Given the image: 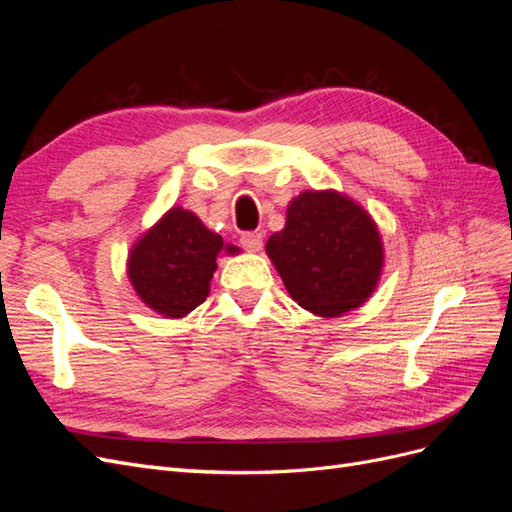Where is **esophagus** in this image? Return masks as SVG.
Wrapping results in <instances>:
<instances>
[{"instance_id":"1","label":"esophagus","mask_w":512,"mask_h":512,"mask_svg":"<svg viewBox=\"0 0 512 512\" xmlns=\"http://www.w3.org/2000/svg\"><path fill=\"white\" fill-rule=\"evenodd\" d=\"M241 245L247 252H260L262 250V235L260 232H245L241 237Z\"/></svg>"}]
</instances>
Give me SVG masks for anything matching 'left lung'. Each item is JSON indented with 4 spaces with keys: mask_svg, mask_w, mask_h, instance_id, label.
<instances>
[{
    "mask_svg": "<svg viewBox=\"0 0 512 512\" xmlns=\"http://www.w3.org/2000/svg\"><path fill=\"white\" fill-rule=\"evenodd\" d=\"M265 247L290 297L320 318L361 307L378 288L384 267L378 224L337 190L294 196L284 228Z\"/></svg>",
    "mask_w": 512,
    "mask_h": 512,
    "instance_id": "obj_1",
    "label": "left lung"
}]
</instances>
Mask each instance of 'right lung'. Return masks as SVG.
<instances>
[{"instance_id": "1", "label": "right lung", "mask_w": 512, "mask_h": 512, "mask_svg": "<svg viewBox=\"0 0 512 512\" xmlns=\"http://www.w3.org/2000/svg\"><path fill=\"white\" fill-rule=\"evenodd\" d=\"M239 252L196 213L175 205L132 245L126 262L128 280L153 312L183 318L209 297L220 254Z\"/></svg>"}]
</instances>
